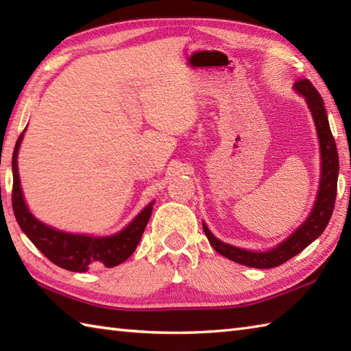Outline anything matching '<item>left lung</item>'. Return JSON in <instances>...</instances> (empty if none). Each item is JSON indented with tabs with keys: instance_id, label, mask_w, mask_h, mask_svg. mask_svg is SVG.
I'll return each instance as SVG.
<instances>
[{
	"instance_id": "obj_1",
	"label": "left lung",
	"mask_w": 351,
	"mask_h": 351,
	"mask_svg": "<svg viewBox=\"0 0 351 351\" xmlns=\"http://www.w3.org/2000/svg\"><path fill=\"white\" fill-rule=\"evenodd\" d=\"M295 90L302 93L306 98L308 107L314 117L317 126L319 147H322V182H319V191L317 196V202L314 210H312L308 220L291 235L288 240L283 241L278 247H274L270 252H250L234 247L230 244L221 243L217 240L204 225V232L208 238V241L214 247L215 252L225 258L235 261L238 264L249 265L253 268H273L278 267L288 259L295 256L303 249L323 234L327 223H329L333 208L335 199H337V189H338V173H339V160L337 143L332 136L329 121H327V113L324 108V102L322 95L318 93L317 88L312 86L308 78H300L295 81Z\"/></svg>"
}]
</instances>
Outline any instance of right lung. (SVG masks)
<instances>
[{
    "label": "right lung",
    "mask_w": 351,
    "mask_h": 351,
    "mask_svg": "<svg viewBox=\"0 0 351 351\" xmlns=\"http://www.w3.org/2000/svg\"><path fill=\"white\" fill-rule=\"evenodd\" d=\"M24 131L14 145L12 156L13 169V189H12V206L21 229L32 240L51 263L71 271H87L93 267H114L128 259L136 250L141 235L152 214V204H149L136 219L121 232L111 237H88L75 235L52 229L36 220L24 202L22 196L19 175H18V149Z\"/></svg>",
    "instance_id": "add662e5"
}]
</instances>
